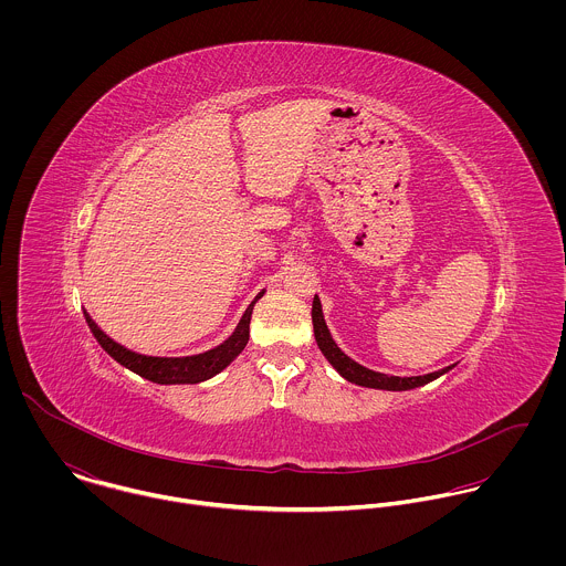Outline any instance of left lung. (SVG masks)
Instances as JSON below:
<instances>
[{
	"label": "left lung",
	"mask_w": 566,
	"mask_h": 566,
	"mask_svg": "<svg viewBox=\"0 0 566 566\" xmlns=\"http://www.w3.org/2000/svg\"><path fill=\"white\" fill-rule=\"evenodd\" d=\"M312 321H314V335H316V342H318V348L323 350L324 357L328 359V364L350 384L355 386H364V388H377V390H411V388H418V386H424L433 379H438L440 375H444L449 368H442L438 373H429V375H422V377H390V375H384V373H375L370 368H364L361 364L353 361L348 355L342 353V348L333 342L326 323H324L323 305H321V298L314 296V305H312Z\"/></svg>",
	"instance_id": "obj_1"
}]
</instances>
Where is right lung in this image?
<instances>
[{"label": "right lung", "instance_id": "1", "mask_svg": "<svg viewBox=\"0 0 566 566\" xmlns=\"http://www.w3.org/2000/svg\"><path fill=\"white\" fill-rule=\"evenodd\" d=\"M263 294V292H261ZM261 294L256 298H261ZM256 298L248 305L242 321L238 324V328L233 331V335L222 342L220 346L200 353V355H191V357H150V355H139L135 350H128L126 346L117 344L115 339H111L97 324L93 323V318L84 312V321L88 324L93 337L97 339V344L124 368L137 373L139 377L161 384V386H171V384H200L207 381L211 377H216L220 370H224L240 353L243 346L248 344L250 337V316H252V307L256 303Z\"/></svg>", "mask_w": 566, "mask_h": 566}]
</instances>
